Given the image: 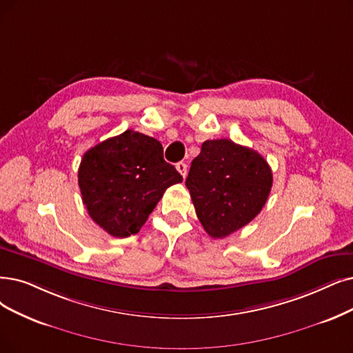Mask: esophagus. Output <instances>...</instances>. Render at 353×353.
Here are the masks:
<instances>
[{
  "instance_id": "obj_1",
  "label": "esophagus",
  "mask_w": 353,
  "mask_h": 353,
  "mask_svg": "<svg viewBox=\"0 0 353 353\" xmlns=\"http://www.w3.org/2000/svg\"><path fill=\"white\" fill-rule=\"evenodd\" d=\"M176 171L182 175V176H187V172H188V166H187V163H184V162H178L176 163Z\"/></svg>"
}]
</instances>
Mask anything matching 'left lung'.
Segmentation results:
<instances>
[{
	"label": "left lung",
	"mask_w": 353,
	"mask_h": 353,
	"mask_svg": "<svg viewBox=\"0 0 353 353\" xmlns=\"http://www.w3.org/2000/svg\"><path fill=\"white\" fill-rule=\"evenodd\" d=\"M185 185L204 230L223 239L261 213L272 188V171L256 150L230 139L205 140Z\"/></svg>",
	"instance_id": "8db88e82"
}]
</instances>
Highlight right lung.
<instances>
[{"mask_svg":"<svg viewBox=\"0 0 353 353\" xmlns=\"http://www.w3.org/2000/svg\"><path fill=\"white\" fill-rule=\"evenodd\" d=\"M182 176L163 159L161 142L134 130L110 137L82 157L78 184L90 217L114 237L136 234Z\"/></svg>","mask_w":353,"mask_h":353,"instance_id":"right-lung-1","label":"right lung"}]
</instances>
